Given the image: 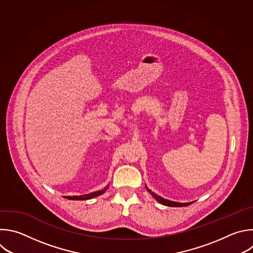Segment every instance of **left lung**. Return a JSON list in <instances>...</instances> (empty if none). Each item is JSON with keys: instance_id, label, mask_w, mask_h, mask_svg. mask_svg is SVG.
I'll return each mask as SVG.
<instances>
[{"instance_id": "left-lung-1", "label": "left lung", "mask_w": 253, "mask_h": 253, "mask_svg": "<svg viewBox=\"0 0 253 253\" xmlns=\"http://www.w3.org/2000/svg\"><path fill=\"white\" fill-rule=\"evenodd\" d=\"M146 189H147V191H148L160 204H162V205H164V206H167V207H187V206H189V205L192 204V203H185V204H182V203H176V202H172V201H169V200H166V199H163L162 197L156 195V194L153 193L152 191H150L147 187H146Z\"/></svg>"}]
</instances>
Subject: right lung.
<instances>
[{
  "mask_svg": "<svg viewBox=\"0 0 253 253\" xmlns=\"http://www.w3.org/2000/svg\"><path fill=\"white\" fill-rule=\"evenodd\" d=\"M108 186L101 190V191H97V192H93V193H90V194H87V195H83V196H72V197H65L67 200H72V201H85V200H90V199H93L95 197H98L100 195H102L106 190H107Z\"/></svg>",
  "mask_w": 253,
  "mask_h": 253,
  "instance_id": "obj_1",
  "label": "right lung"
}]
</instances>
